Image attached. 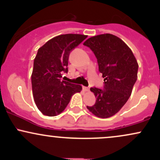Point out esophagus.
<instances>
[{"label":"esophagus","mask_w":160,"mask_h":160,"mask_svg":"<svg viewBox=\"0 0 160 160\" xmlns=\"http://www.w3.org/2000/svg\"><path fill=\"white\" fill-rule=\"evenodd\" d=\"M82 89L85 92H88L89 90V88L87 87V86H82Z\"/></svg>","instance_id":"esophagus-1"}]
</instances>
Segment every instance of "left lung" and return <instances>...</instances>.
<instances>
[{
  "label": "left lung",
  "mask_w": 160,
  "mask_h": 160,
  "mask_svg": "<svg viewBox=\"0 0 160 160\" xmlns=\"http://www.w3.org/2000/svg\"><path fill=\"white\" fill-rule=\"evenodd\" d=\"M97 58L99 72L104 78L103 89L91 87L96 101L86 106L93 114L108 118L126 103L137 80L138 65L129 47L111 34L92 37L83 43Z\"/></svg>",
  "instance_id": "1"
}]
</instances>
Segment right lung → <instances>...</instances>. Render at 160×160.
<instances>
[{
  "label": "right lung",
  "instance_id": "1",
  "mask_svg": "<svg viewBox=\"0 0 160 160\" xmlns=\"http://www.w3.org/2000/svg\"><path fill=\"white\" fill-rule=\"evenodd\" d=\"M86 38L82 34H62L38 49L34 60L32 84L34 102L43 115L54 117L61 113L72 95L81 91L80 85L61 78L64 73L68 72L70 53Z\"/></svg>",
  "mask_w": 160,
  "mask_h": 160
}]
</instances>
